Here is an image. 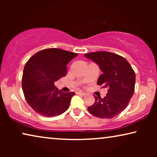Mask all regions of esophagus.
I'll use <instances>...</instances> for the list:
<instances>
[{
    "label": "esophagus",
    "mask_w": 157,
    "mask_h": 157,
    "mask_svg": "<svg viewBox=\"0 0 157 157\" xmlns=\"http://www.w3.org/2000/svg\"><path fill=\"white\" fill-rule=\"evenodd\" d=\"M76 94H80V95H83V96H84L86 94V93H84V92H82V91H78V92H76Z\"/></svg>",
    "instance_id": "esophagus-1"
}]
</instances>
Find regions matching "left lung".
<instances>
[{"instance_id":"left-lung-1","label":"left lung","mask_w":157,"mask_h":157,"mask_svg":"<svg viewBox=\"0 0 157 157\" xmlns=\"http://www.w3.org/2000/svg\"><path fill=\"white\" fill-rule=\"evenodd\" d=\"M84 56L97 63L102 71L97 84L109 89L104 98L94 96L95 102L88 107V110L95 117L111 119L119 114L129 104L134 93V71L124 57L116 53L97 51Z\"/></svg>"}]
</instances>
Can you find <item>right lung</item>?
I'll return each instance as SVG.
<instances>
[{"label":"right lung","mask_w":157,"mask_h":157,"mask_svg":"<svg viewBox=\"0 0 157 157\" xmlns=\"http://www.w3.org/2000/svg\"><path fill=\"white\" fill-rule=\"evenodd\" d=\"M78 54L59 48H46L35 53L25 63L22 89L29 106L40 115H61L70 106L74 92L64 93L54 82L67 74V64Z\"/></svg>","instance_id":"add662e5"}]
</instances>
